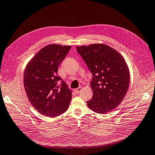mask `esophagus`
<instances>
[{
	"label": "esophagus",
	"instance_id": "34e87169",
	"mask_svg": "<svg viewBox=\"0 0 155 155\" xmlns=\"http://www.w3.org/2000/svg\"><path fill=\"white\" fill-rule=\"evenodd\" d=\"M82 90V87H81V86H80L78 87V88H77V89H75V92L76 93V94H78L79 92H81V90Z\"/></svg>",
	"mask_w": 155,
	"mask_h": 155
}]
</instances>
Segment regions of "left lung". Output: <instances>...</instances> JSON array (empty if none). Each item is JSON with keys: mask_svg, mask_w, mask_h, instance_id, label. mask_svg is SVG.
Instances as JSON below:
<instances>
[{"mask_svg": "<svg viewBox=\"0 0 155 155\" xmlns=\"http://www.w3.org/2000/svg\"><path fill=\"white\" fill-rule=\"evenodd\" d=\"M92 74L93 92L87 105L94 112L104 114L115 109L123 101L130 84V71L124 57L103 44L77 46Z\"/></svg>", "mask_w": 155, "mask_h": 155, "instance_id": "obj_1", "label": "left lung"}]
</instances>
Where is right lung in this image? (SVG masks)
<instances>
[{
    "label": "right lung",
    "mask_w": 155,
    "mask_h": 155,
    "mask_svg": "<svg viewBox=\"0 0 155 155\" xmlns=\"http://www.w3.org/2000/svg\"><path fill=\"white\" fill-rule=\"evenodd\" d=\"M70 48V46L55 44L46 46L25 68L23 84L26 94L35 109L45 116L62 115L71 101V90L57 74L58 68Z\"/></svg>",
    "instance_id": "right-lung-1"
}]
</instances>
